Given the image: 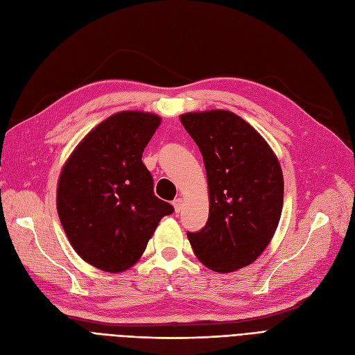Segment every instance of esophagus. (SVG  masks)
<instances>
[{"mask_svg": "<svg viewBox=\"0 0 355 355\" xmlns=\"http://www.w3.org/2000/svg\"><path fill=\"white\" fill-rule=\"evenodd\" d=\"M173 207H175V211L176 213H180L182 211V207H183V200L182 198L173 200Z\"/></svg>", "mask_w": 355, "mask_h": 355, "instance_id": "34e87169", "label": "esophagus"}]
</instances>
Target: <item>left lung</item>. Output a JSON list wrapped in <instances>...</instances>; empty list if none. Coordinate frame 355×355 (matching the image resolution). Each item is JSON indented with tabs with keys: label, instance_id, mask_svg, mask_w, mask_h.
Masks as SVG:
<instances>
[{
	"label": "left lung",
	"instance_id": "8db88e82",
	"mask_svg": "<svg viewBox=\"0 0 355 355\" xmlns=\"http://www.w3.org/2000/svg\"><path fill=\"white\" fill-rule=\"evenodd\" d=\"M180 121L202 154L210 195L205 226L188 232L191 247L211 270H238L275 235L284 205L280 164L260 133L234 113H187Z\"/></svg>",
	"mask_w": 355,
	"mask_h": 355
}]
</instances>
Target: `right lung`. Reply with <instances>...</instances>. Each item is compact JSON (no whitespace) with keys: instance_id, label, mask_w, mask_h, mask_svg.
Wrapping results in <instances>:
<instances>
[{"instance_id":"obj_1","label":"right lung","mask_w":355,"mask_h":355,"mask_svg":"<svg viewBox=\"0 0 355 355\" xmlns=\"http://www.w3.org/2000/svg\"><path fill=\"white\" fill-rule=\"evenodd\" d=\"M160 117L121 112L92 129L60 175L57 210L71 247L104 272H123L146 248L158 222L175 211L154 195L142 163Z\"/></svg>"}]
</instances>
